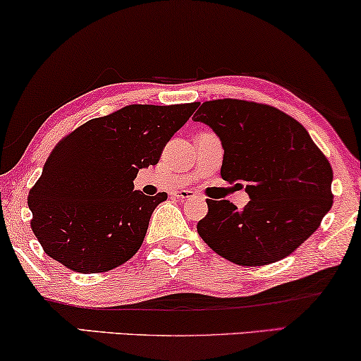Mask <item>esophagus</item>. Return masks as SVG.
Here are the masks:
<instances>
[{"label":"esophagus","mask_w":361,"mask_h":361,"mask_svg":"<svg viewBox=\"0 0 361 361\" xmlns=\"http://www.w3.org/2000/svg\"><path fill=\"white\" fill-rule=\"evenodd\" d=\"M194 195L195 194L192 190H176L174 192V197H177L179 200H189L194 197Z\"/></svg>","instance_id":"esophagus-1"}]
</instances>
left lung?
Returning a JSON list of instances; mask_svg holds the SVG:
<instances>
[{
    "mask_svg": "<svg viewBox=\"0 0 361 361\" xmlns=\"http://www.w3.org/2000/svg\"><path fill=\"white\" fill-rule=\"evenodd\" d=\"M194 121L221 139L224 180L243 182L249 204L207 199L197 232L215 254L237 265L282 260L320 227L334 204V171L307 129L272 106L205 101Z\"/></svg>",
    "mask_w": 361,
    "mask_h": 361,
    "instance_id": "1",
    "label": "left lung"
}]
</instances>
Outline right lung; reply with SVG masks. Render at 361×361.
Listing matches in <instances>:
<instances>
[{
  "label": "right lung",
  "instance_id": "right-lung-1",
  "mask_svg": "<svg viewBox=\"0 0 361 361\" xmlns=\"http://www.w3.org/2000/svg\"><path fill=\"white\" fill-rule=\"evenodd\" d=\"M197 106L130 104L59 140L27 195L31 228L51 259L74 272L97 274L139 250L167 194L134 190L135 176L156 166Z\"/></svg>",
  "mask_w": 361,
  "mask_h": 361
}]
</instances>
